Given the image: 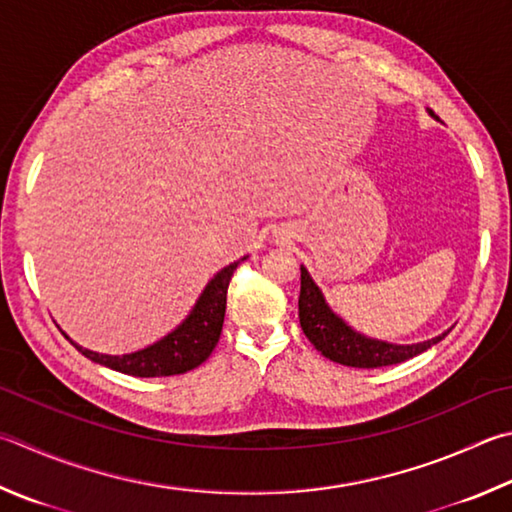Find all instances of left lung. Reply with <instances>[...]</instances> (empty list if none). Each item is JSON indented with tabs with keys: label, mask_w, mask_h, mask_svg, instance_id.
<instances>
[{
	"label": "left lung",
	"mask_w": 512,
	"mask_h": 512,
	"mask_svg": "<svg viewBox=\"0 0 512 512\" xmlns=\"http://www.w3.org/2000/svg\"><path fill=\"white\" fill-rule=\"evenodd\" d=\"M430 116H434L430 111ZM302 277H300V327L304 336L309 338L311 345L318 349L324 358L333 362H340V365L347 367H358V369H376V367H387V365H398V362H405L425 349H430L436 342H441L448 331L441 333L432 340L416 342V345H392V342L367 338L351 329L349 324L340 318V315L329 309L327 300H324L322 291L318 284L313 282L304 266H300Z\"/></svg>",
	"instance_id": "1"
}]
</instances>
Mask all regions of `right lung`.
<instances>
[{
    "mask_svg": "<svg viewBox=\"0 0 512 512\" xmlns=\"http://www.w3.org/2000/svg\"><path fill=\"white\" fill-rule=\"evenodd\" d=\"M244 259L246 257H241L239 262H232L226 268H221V271L206 284V288H203V293L199 295L197 304L192 306L188 318H185L172 333H167L165 338L154 342L150 347L134 353H123V356H107V353L82 349L73 340L71 345H76L82 356L98 362V365H105L127 376L156 378L185 374V371L199 367L201 362L210 356L212 349L217 347L221 327H224L230 277ZM64 336H67V333H64Z\"/></svg>",
    "mask_w": 512,
    "mask_h": 512,
    "instance_id": "obj_1",
    "label": "right lung"
}]
</instances>
